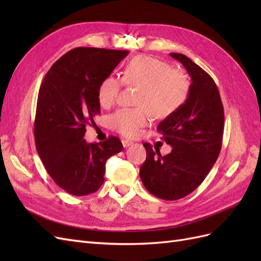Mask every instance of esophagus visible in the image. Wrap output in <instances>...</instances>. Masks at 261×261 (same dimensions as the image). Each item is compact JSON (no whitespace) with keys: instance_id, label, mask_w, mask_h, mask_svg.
<instances>
[{"instance_id":"esophagus-1","label":"esophagus","mask_w":261,"mask_h":261,"mask_svg":"<svg viewBox=\"0 0 261 261\" xmlns=\"http://www.w3.org/2000/svg\"><path fill=\"white\" fill-rule=\"evenodd\" d=\"M122 144H123V146L126 148V147L132 146L134 143H133V141L128 140V139H123V140H122Z\"/></svg>"}]
</instances>
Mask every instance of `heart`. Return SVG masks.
<instances>
[{
	"label": "heart",
	"instance_id": "obj_1",
	"mask_svg": "<svg viewBox=\"0 0 261 261\" xmlns=\"http://www.w3.org/2000/svg\"><path fill=\"white\" fill-rule=\"evenodd\" d=\"M123 82L114 75L103 78L98 88L100 105L109 109L120 97L123 83L138 86V108H123L109 117L110 127L126 137H136L149 125L151 114L167 117L185 105L191 82L183 70L171 68L167 62L138 55L125 65Z\"/></svg>",
	"mask_w": 261,
	"mask_h": 261
}]
</instances>
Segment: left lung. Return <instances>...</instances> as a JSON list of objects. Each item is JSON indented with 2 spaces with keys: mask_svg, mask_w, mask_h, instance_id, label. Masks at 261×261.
I'll return each instance as SVG.
<instances>
[{
  "mask_svg": "<svg viewBox=\"0 0 261 261\" xmlns=\"http://www.w3.org/2000/svg\"><path fill=\"white\" fill-rule=\"evenodd\" d=\"M170 55L191 76V91L185 105L156 127L172 151L161 155L159 148L145 143L147 158L139 175L149 193L177 200L194 192L216 163L222 147L224 110L211 76L186 55Z\"/></svg>",
  "mask_w": 261,
  "mask_h": 261,
  "instance_id": "left-lung-1",
  "label": "left lung"
}]
</instances>
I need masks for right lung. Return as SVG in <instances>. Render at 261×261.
Here are the masks:
<instances>
[{
  "label": "right lung",
  "mask_w": 261,
  "mask_h": 261,
  "mask_svg": "<svg viewBox=\"0 0 261 261\" xmlns=\"http://www.w3.org/2000/svg\"><path fill=\"white\" fill-rule=\"evenodd\" d=\"M128 51L75 48L45 74L37 101L35 141L52 179L70 195L97 192L105 181L106 162L122 151L117 137L88 144L86 125L100 114L98 88Z\"/></svg>",
  "instance_id": "add662e5"
}]
</instances>
